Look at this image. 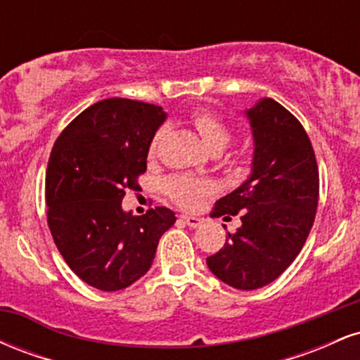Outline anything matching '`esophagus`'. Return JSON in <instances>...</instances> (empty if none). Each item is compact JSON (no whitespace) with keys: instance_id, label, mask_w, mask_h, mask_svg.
Instances as JSON below:
<instances>
[{"instance_id":"1","label":"esophagus","mask_w":360,"mask_h":360,"mask_svg":"<svg viewBox=\"0 0 360 360\" xmlns=\"http://www.w3.org/2000/svg\"><path fill=\"white\" fill-rule=\"evenodd\" d=\"M181 220H183L188 226H191V229H196V226H200V223H201L200 218L188 217V214H181Z\"/></svg>"}]
</instances>
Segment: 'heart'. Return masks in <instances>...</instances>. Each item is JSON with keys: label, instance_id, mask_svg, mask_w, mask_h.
Returning <instances> with one entry per match:
<instances>
[{"label": "heart", "instance_id": "1", "mask_svg": "<svg viewBox=\"0 0 360 360\" xmlns=\"http://www.w3.org/2000/svg\"><path fill=\"white\" fill-rule=\"evenodd\" d=\"M193 123L200 135L203 137L205 143L212 148L213 152H220L230 143L233 139V130L230 128L225 120L214 115L210 110H196L193 113ZM164 127L157 128L155 134L152 135L150 146H148V152L154 154L159 147L160 140L164 137ZM167 194L176 201L177 205L183 208H196L203 196L210 191V183L203 179H196V177L189 176H177L167 181L166 184Z\"/></svg>", "mask_w": 360, "mask_h": 360}]
</instances>
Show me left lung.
<instances>
[{
  "instance_id": "left-lung-1",
  "label": "left lung",
  "mask_w": 360,
  "mask_h": 360,
  "mask_svg": "<svg viewBox=\"0 0 360 360\" xmlns=\"http://www.w3.org/2000/svg\"><path fill=\"white\" fill-rule=\"evenodd\" d=\"M247 118L255 142L252 174L212 212L226 220L240 214L242 225L206 264L223 283L249 291L278 279L303 249L315 221L320 177L311 140L291 111L266 98Z\"/></svg>"
}]
</instances>
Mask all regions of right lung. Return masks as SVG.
<instances>
[{"mask_svg": "<svg viewBox=\"0 0 360 360\" xmlns=\"http://www.w3.org/2000/svg\"><path fill=\"white\" fill-rule=\"evenodd\" d=\"M160 106L110 98L62 130L45 174L47 223L68 266L101 291L128 288L150 269L157 243L176 221L166 206L135 217L122 210L127 189L147 171Z\"/></svg>", "mask_w": 360, "mask_h": 360, "instance_id": "add662e5", "label": "right lung"}]
</instances>
